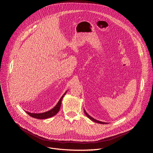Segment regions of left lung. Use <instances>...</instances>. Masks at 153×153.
Wrapping results in <instances>:
<instances>
[{
  "label": "left lung",
  "mask_w": 153,
  "mask_h": 153,
  "mask_svg": "<svg viewBox=\"0 0 153 153\" xmlns=\"http://www.w3.org/2000/svg\"><path fill=\"white\" fill-rule=\"evenodd\" d=\"M84 113H85V114H86V116L88 117L90 119H91V120H93V122H96V123H100V124H106V123H106V122H100V121H99V120H96V119H94V118H93L92 117H91L90 116H89L88 114H87V113L85 111V110H84Z\"/></svg>",
  "instance_id": "left-lung-1"
}]
</instances>
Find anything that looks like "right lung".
Returning <instances> with one entry per match:
<instances>
[{
  "mask_svg": "<svg viewBox=\"0 0 153 153\" xmlns=\"http://www.w3.org/2000/svg\"><path fill=\"white\" fill-rule=\"evenodd\" d=\"M67 91L64 93V94L61 97V98L60 99L59 101L58 102V103H57V105L53 108L51 109V110L43 113H31L30 112L26 111V113L30 116H31L32 117L36 118V119H48L50 117H51L54 116H55L59 111L60 108V105H61V102L62 100L63 97V96L66 94Z\"/></svg>",
  "mask_w": 153,
  "mask_h": 153,
  "instance_id": "obj_1",
  "label": "right lung"
}]
</instances>
